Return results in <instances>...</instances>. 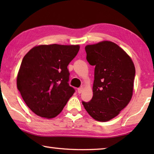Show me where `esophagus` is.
Wrapping results in <instances>:
<instances>
[{"label":"esophagus","mask_w":154,"mask_h":154,"mask_svg":"<svg viewBox=\"0 0 154 154\" xmlns=\"http://www.w3.org/2000/svg\"><path fill=\"white\" fill-rule=\"evenodd\" d=\"M83 87H81L79 88H78L77 92H78V93H79V94H81V93L83 92Z\"/></svg>","instance_id":"1"}]
</instances>
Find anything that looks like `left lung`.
<instances>
[{
  "instance_id": "1",
  "label": "left lung",
  "mask_w": 154,
  "mask_h": 154,
  "mask_svg": "<svg viewBox=\"0 0 154 154\" xmlns=\"http://www.w3.org/2000/svg\"><path fill=\"white\" fill-rule=\"evenodd\" d=\"M85 49L88 62L95 69L92 98L82 104L95 120L107 122L118 116L131 100L134 64L128 54L111 41L88 45Z\"/></svg>"
}]
</instances>
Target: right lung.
<instances>
[{
    "mask_svg": "<svg viewBox=\"0 0 154 154\" xmlns=\"http://www.w3.org/2000/svg\"><path fill=\"white\" fill-rule=\"evenodd\" d=\"M79 45H40L24 56L17 76L23 100L38 116L54 118L60 113L75 90L68 83L67 66Z\"/></svg>",
    "mask_w": 154,
    "mask_h": 154,
    "instance_id": "obj_1",
    "label": "right lung"
}]
</instances>
